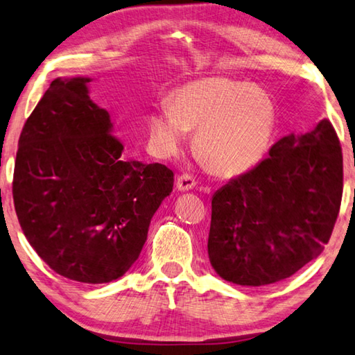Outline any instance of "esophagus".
<instances>
[{"label": "esophagus", "instance_id": "34e87169", "mask_svg": "<svg viewBox=\"0 0 355 355\" xmlns=\"http://www.w3.org/2000/svg\"><path fill=\"white\" fill-rule=\"evenodd\" d=\"M196 184H197L196 178L192 177L191 173H182V175L177 177V189L178 191H183V192L191 191L196 188Z\"/></svg>", "mask_w": 355, "mask_h": 355}]
</instances>
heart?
Wrapping results in <instances>:
<instances>
[{
    "mask_svg": "<svg viewBox=\"0 0 355 355\" xmlns=\"http://www.w3.org/2000/svg\"><path fill=\"white\" fill-rule=\"evenodd\" d=\"M276 128V107L257 87L228 79L188 83L149 118L150 143L161 155L182 150L196 132L200 159L222 175H239L266 157Z\"/></svg>",
    "mask_w": 355,
    "mask_h": 355,
    "instance_id": "1",
    "label": "heart"
}]
</instances>
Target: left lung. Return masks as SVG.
Returning a JSON list of instances; mask_svg holds the SVG:
<instances>
[{
    "label": "left lung",
    "mask_w": 355,
    "mask_h": 355,
    "mask_svg": "<svg viewBox=\"0 0 355 355\" xmlns=\"http://www.w3.org/2000/svg\"><path fill=\"white\" fill-rule=\"evenodd\" d=\"M341 196L343 155L329 119L281 138L268 158L212 197L211 266L239 286L290 278L329 242Z\"/></svg>",
    "instance_id": "8db88e82"
}]
</instances>
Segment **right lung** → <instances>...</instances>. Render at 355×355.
Listing matches in <instances>:
<instances>
[{
	"instance_id": "1",
	"label": "right lung",
	"mask_w": 355,
	"mask_h": 355,
	"mask_svg": "<svg viewBox=\"0 0 355 355\" xmlns=\"http://www.w3.org/2000/svg\"><path fill=\"white\" fill-rule=\"evenodd\" d=\"M88 82H51L24 122L12 194L26 239L55 273L104 284L138 259L173 172L122 155L124 144L108 112L89 99Z\"/></svg>"
}]
</instances>
